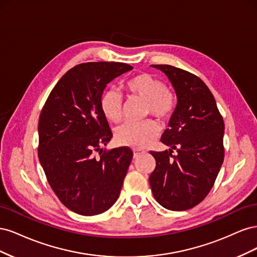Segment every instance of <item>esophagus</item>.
Returning a JSON list of instances; mask_svg holds the SVG:
<instances>
[{"instance_id": "1", "label": "esophagus", "mask_w": 257, "mask_h": 257, "mask_svg": "<svg viewBox=\"0 0 257 257\" xmlns=\"http://www.w3.org/2000/svg\"><path fill=\"white\" fill-rule=\"evenodd\" d=\"M144 153V151H141V150H134V159L138 158L139 155H142Z\"/></svg>"}]
</instances>
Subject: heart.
I'll return each instance as SVG.
<instances>
[{"mask_svg":"<svg viewBox=\"0 0 257 257\" xmlns=\"http://www.w3.org/2000/svg\"><path fill=\"white\" fill-rule=\"evenodd\" d=\"M130 97L144 100V114L153 115L161 121L168 120L175 111L177 98L175 93L166 84L149 73H142L132 77L123 84ZM100 110L105 118L112 123L122 119V98L118 92L106 91L100 98ZM160 126L153 120L141 123L123 124L114 131L115 142L132 148L149 146L159 135Z\"/></svg>","mask_w":257,"mask_h":257,"instance_id":"b5f03b06","label":"heart"}]
</instances>
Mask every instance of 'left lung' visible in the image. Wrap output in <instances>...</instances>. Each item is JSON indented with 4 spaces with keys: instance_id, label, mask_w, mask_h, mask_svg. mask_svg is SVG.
<instances>
[{
    "instance_id": "left-lung-1",
    "label": "left lung",
    "mask_w": 257,
    "mask_h": 257,
    "mask_svg": "<svg viewBox=\"0 0 257 257\" xmlns=\"http://www.w3.org/2000/svg\"><path fill=\"white\" fill-rule=\"evenodd\" d=\"M172 82L178 103L161 142L173 151H150L157 162L149 182L154 198L183 211L205 199L224 161V121L211 91L199 77L172 65H152Z\"/></svg>"
}]
</instances>
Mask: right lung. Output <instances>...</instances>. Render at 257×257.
I'll return each instance as SVG.
<instances>
[{
	"mask_svg": "<svg viewBox=\"0 0 257 257\" xmlns=\"http://www.w3.org/2000/svg\"><path fill=\"white\" fill-rule=\"evenodd\" d=\"M132 68L121 62L76 65L54 85L42 109L38 159L54 194L78 214L103 213L119 197L133 151L103 150L112 132L100 98L107 83Z\"/></svg>",
	"mask_w": 257,
	"mask_h": 257,
	"instance_id": "1",
	"label": "right lung"
}]
</instances>
